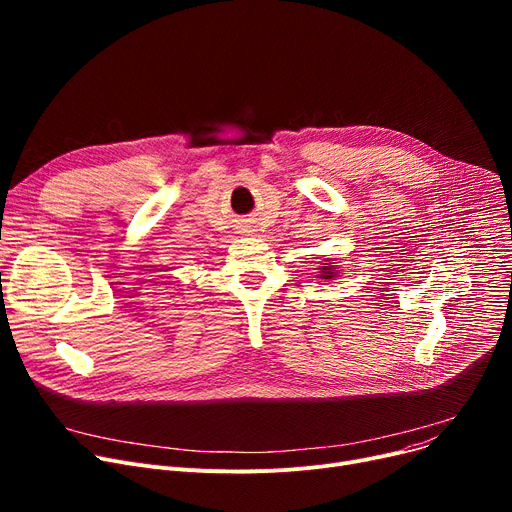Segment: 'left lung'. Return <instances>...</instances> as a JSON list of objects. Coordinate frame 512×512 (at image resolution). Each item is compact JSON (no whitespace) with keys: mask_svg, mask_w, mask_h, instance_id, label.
<instances>
[{"mask_svg":"<svg viewBox=\"0 0 512 512\" xmlns=\"http://www.w3.org/2000/svg\"><path fill=\"white\" fill-rule=\"evenodd\" d=\"M332 261L334 259H330L328 263H321L319 267H317V270H319V278L321 280H332V278H336V274H338V267L336 265H332Z\"/></svg>","mask_w":512,"mask_h":512,"instance_id":"1","label":"left lung"}]
</instances>
